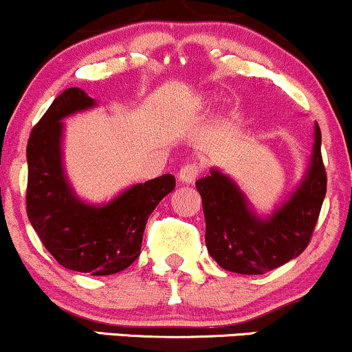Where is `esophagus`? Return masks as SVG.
I'll return each instance as SVG.
<instances>
[{
  "instance_id": "34e87169",
  "label": "esophagus",
  "mask_w": 352,
  "mask_h": 352,
  "mask_svg": "<svg viewBox=\"0 0 352 352\" xmlns=\"http://www.w3.org/2000/svg\"><path fill=\"white\" fill-rule=\"evenodd\" d=\"M200 170H201L200 165L197 162H188V164L182 165L180 170H179V180L185 185L193 184L197 177L200 175Z\"/></svg>"
}]
</instances>
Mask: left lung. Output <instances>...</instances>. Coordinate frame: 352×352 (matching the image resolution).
I'll return each mask as SVG.
<instances>
[{"mask_svg": "<svg viewBox=\"0 0 352 352\" xmlns=\"http://www.w3.org/2000/svg\"><path fill=\"white\" fill-rule=\"evenodd\" d=\"M326 182L318 124L305 180L273 215L258 217L235 182L212 168L210 175L195 182L204 205L210 256L223 270L240 274H265L300 256L318 223Z\"/></svg>", "mask_w": 352, "mask_h": 352, "instance_id": "1", "label": "left lung"}]
</instances>
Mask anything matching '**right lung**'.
I'll list each match as a JSON object with an SVG mask.
<instances>
[{
    "instance_id": "right-lung-1",
    "label": "right lung",
    "mask_w": 352,
    "mask_h": 352,
    "mask_svg": "<svg viewBox=\"0 0 352 352\" xmlns=\"http://www.w3.org/2000/svg\"><path fill=\"white\" fill-rule=\"evenodd\" d=\"M96 106L79 87L52 100L28 140L26 212L34 232L59 265L92 276L114 274L140 254L148 217L175 188V177L137 184L104 205L78 199L63 167V119Z\"/></svg>"
}]
</instances>
